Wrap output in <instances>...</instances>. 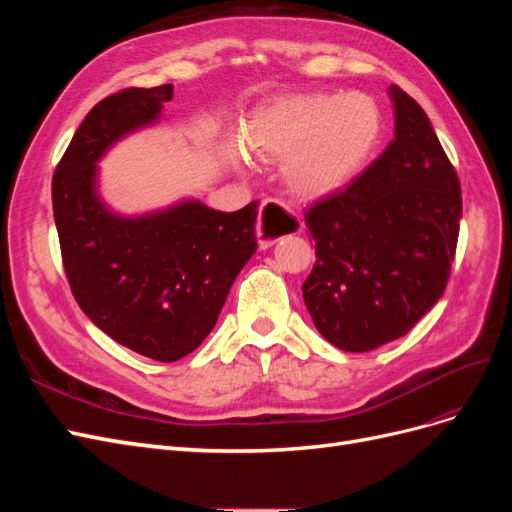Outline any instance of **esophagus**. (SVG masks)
Segmentation results:
<instances>
[{
  "instance_id": "esophagus-1",
  "label": "esophagus",
  "mask_w": 512,
  "mask_h": 512,
  "mask_svg": "<svg viewBox=\"0 0 512 512\" xmlns=\"http://www.w3.org/2000/svg\"><path fill=\"white\" fill-rule=\"evenodd\" d=\"M303 224L280 200H265L258 213V245L260 250H267L275 241H280L292 232H301Z\"/></svg>"
}]
</instances>
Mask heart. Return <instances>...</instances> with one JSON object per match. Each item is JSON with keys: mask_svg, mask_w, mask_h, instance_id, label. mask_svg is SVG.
<instances>
[{"mask_svg": "<svg viewBox=\"0 0 512 512\" xmlns=\"http://www.w3.org/2000/svg\"><path fill=\"white\" fill-rule=\"evenodd\" d=\"M382 136L376 100L350 94H292L262 104L247 126V147L284 160V183L303 200L342 192L363 173Z\"/></svg>", "mask_w": 512, "mask_h": 512, "instance_id": "obj_1", "label": "heart"}]
</instances>
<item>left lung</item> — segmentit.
<instances>
[{"label": "left lung", "instance_id": "obj_1", "mask_svg": "<svg viewBox=\"0 0 512 512\" xmlns=\"http://www.w3.org/2000/svg\"><path fill=\"white\" fill-rule=\"evenodd\" d=\"M395 138L344 192L305 213L316 265L303 299L320 335L367 352L438 303L459 237L461 188L425 111L389 87Z\"/></svg>", "mask_w": 512, "mask_h": 512}]
</instances>
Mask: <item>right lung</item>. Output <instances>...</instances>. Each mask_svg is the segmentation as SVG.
I'll list each match as a JSON object with an SVG mask.
<instances>
[{"label": "right lung", "mask_w": 512, "mask_h": 512, "mask_svg": "<svg viewBox=\"0 0 512 512\" xmlns=\"http://www.w3.org/2000/svg\"><path fill=\"white\" fill-rule=\"evenodd\" d=\"M173 85L123 89L98 102L57 164L53 213L76 303L100 331L173 363L213 331L232 282L256 252L258 200L224 213L200 200L121 215L98 192V162L153 126Z\"/></svg>", "instance_id": "right-lung-1"}]
</instances>
